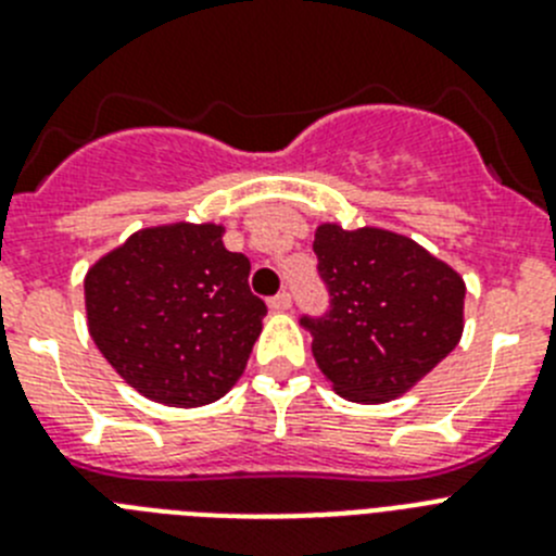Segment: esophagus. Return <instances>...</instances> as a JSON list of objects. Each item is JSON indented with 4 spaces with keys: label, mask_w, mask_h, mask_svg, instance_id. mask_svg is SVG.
Returning <instances> with one entry per match:
<instances>
[{
    "label": "esophagus",
    "mask_w": 556,
    "mask_h": 556,
    "mask_svg": "<svg viewBox=\"0 0 556 556\" xmlns=\"http://www.w3.org/2000/svg\"><path fill=\"white\" fill-rule=\"evenodd\" d=\"M289 306H292V294L289 292H278L275 298H269V308L273 312H287Z\"/></svg>",
    "instance_id": "34e87169"
}]
</instances>
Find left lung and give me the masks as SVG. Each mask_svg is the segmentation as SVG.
<instances>
[{
  "mask_svg": "<svg viewBox=\"0 0 556 556\" xmlns=\"http://www.w3.org/2000/svg\"><path fill=\"white\" fill-rule=\"evenodd\" d=\"M314 253L328 308L303 314L301 326L339 395L384 404L454 351L465 281L429 250L390 230L320 225Z\"/></svg>",
  "mask_w": 556,
  "mask_h": 556,
  "instance_id": "left-lung-1",
  "label": "left lung"
}]
</instances>
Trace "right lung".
I'll use <instances>...</instances> for the list:
<instances>
[{"label": "right lung", "instance_id": "right-lung-1", "mask_svg": "<svg viewBox=\"0 0 556 556\" xmlns=\"http://www.w3.org/2000/svg\"><path fill=\"white\" fill-rule=\"evenodd\" d=\"M219 225L132 233L86 275L88 331L132 390L166 406L214 404L239 381L267 314L248 255Z\"/></svg>", "mask_w": 556, "mask_h": 556}]
</instances>
